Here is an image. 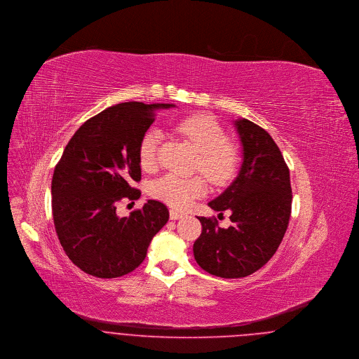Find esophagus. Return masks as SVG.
I'll return each instance as SVG.
<instances>
[{"mask_svg":"<svg viewBox=\"0 0 359 359\" xmlns=\"http://www.w3.org/2000/svg\"><path fill=\"white\" fill-rule=\"evenodd\" d=\"M186 214L184 212H180V211L177 210H169V217H170V219H180V218H183Z\"/></svg>","mask_w":359,"mask_h":359,"instance_id":"obj_1","label":"esophagus"}]
</instances>
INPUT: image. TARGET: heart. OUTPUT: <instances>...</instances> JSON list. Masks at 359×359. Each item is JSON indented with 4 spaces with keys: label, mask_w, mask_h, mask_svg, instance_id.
<instances>
[{
    "label": "heart",
    "mask_w": 359,
    "mask_h": 359,
    "mask_svg": "<svg viewBox=\"0 0 359 359\" xmlns=\"http://www.w3.org/2000/svg\"><path fill=\"white\" fill-rule=\"evenodd\" d=\"M175 128L189 138L199 150L196 170H201L212 184H228L238 168L237 150L226 142V134L219 123L209 115H194L179 121ZM163 133L157 127L148 128L138 144V161L141 168L151 170L157 164V151ZM208 192L203 176L182 177L167 173L149 184V194L173 209H187L192 202Z\"/></svg>",
    "instance_id": "obj_1"
}]
</instances>
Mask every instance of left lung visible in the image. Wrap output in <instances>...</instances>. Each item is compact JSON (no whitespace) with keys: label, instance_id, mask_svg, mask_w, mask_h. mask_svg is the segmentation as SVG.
<instances>
[{"label":"left lung","instance_id":"8db88e82","mask_svg":"<svg viewBox=\"0 0 359 359\" xmlns=\"http://www.w3.org/2000/svg\"><path fill=\"white\" fill-rule=\"evenodd\" d=\"M243 147L238 176L209 202L231 211L229 228L217 218L198 217L202 233L194 243L196 263L209 274L243 278L262 269L276 252L290 219V173L271 135L248 119L234 121Z\"/></svg>","mask_w":359,"mask_h":359}]
</instances>
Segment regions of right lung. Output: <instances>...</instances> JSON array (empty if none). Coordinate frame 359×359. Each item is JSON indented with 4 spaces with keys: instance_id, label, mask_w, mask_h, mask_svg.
I'll use <instances>...</instances> for the list:
<instances>
[{
    "instance_id": "1",
    "label": "right lung",
    "mask_w": 359,
    "mask_h": 359,
    "mask_svg": "<svg viewBox=\"0 0 359 359\" xmlns=\"http://www.w3.org/2000/svg\"><path fill=\"white\" fill-rule=\"evenodd\" d=\"M170 107L140 102L108 107L74 133L55 165V232L65 253L86 274L116 278L131 273L168 222V209L158 201L150 199L128 217H119L116 206L141 196L133 187L141 180L138 144L154 122L156 109Z\"/></svg>"
}]
</instances>
